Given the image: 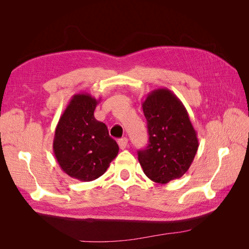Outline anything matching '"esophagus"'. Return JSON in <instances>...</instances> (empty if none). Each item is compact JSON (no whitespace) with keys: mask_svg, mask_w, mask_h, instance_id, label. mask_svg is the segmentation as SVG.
Instances as JSON below:
<instances>
[{"mask_svg":"<svg viewBox=\"0 0 249 249\" xmlns=\"http://www.w3.org/2000/svg\"><path fill=\"white\" fill-rule=\"evenodd\" d=\"M118 145H119L120 149H124L126 147V145H127V138H125V137L120 138L118 140Z\"/></svg>","mask_w":249,"mask_h":249,"instance_id":"1","label":"esophagus"}]
</instances>
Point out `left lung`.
<instances>
[{
    "label": "left lung",
    "instance_id": "8db88e82",
    "mask_svg": "<svg viewBox=\"0 0 249 249\" xmlns=\"http://www.w3.org/2000/svg\"><path fill=\"white\" fill-rule=\"evenodd\" d=\"M147 120L148 145L138 160L145 176L158 184L183 177L198 149L196 131L178 97L167 88L149 92L142 103Z\"/></svg>",
    "mask_w": 249,
    "mask_h": 249
}]
</instances>
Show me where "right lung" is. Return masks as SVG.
Returning a JSON list of instances; mask_svg holds the SVG:
<instances>
[{
  "label": "right lung",
  "instance_id": "add662e5",
  "mask_svg": "<svg viewBox=\"0 0 249 249\" xmlns=\"http://www.w3.org/2000/svg\"><path fill=\"white\" fill-rule=\"evenodd\" d=\"M100 101L88 93L74 94L55 130L53 150L59 166L81 182L103 176L119 150L107 125L94 118Z\"/></svg>",
  "mask_w": 249,
  "mask_h": 249
}]
</instances>
